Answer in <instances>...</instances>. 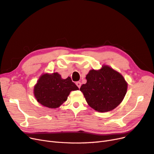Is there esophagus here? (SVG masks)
<instances>
[{"instance_id":"obj_1","label":"esophagus","mask_w":154,"mask_h":154,"mask_svg":"<svg viewBox=\"0 0 154 154\" xmlns=\"http://www.w3.org/2000/svg\"><path fill=\"white\" fill-rule=\"evenodd\" d=\"M76 85L78 86V88H80V87H81V85H82V83H81V82H77L76 83Z\"/></svg>"}]
</instances>
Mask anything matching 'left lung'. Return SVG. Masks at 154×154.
Listing matches in <instances>:
<instances>
[{
  "label": "left lung",
  "instance_id": "left-lung-1",
  "mask_svg": "<svg viewBox=\"0 0 154 154\" xmlns=\"http://www.w3.org/2000/svg\"><path fill=\"white\" fill-rule=\"evenodd\" d=\"M87 83L80 90L91 107L101 112L118 106L127 91V83L123 76L109 66L100 70H91L86 76Z\"/></svg>",
  "mask_w": 154,
  "mask_h": 154
}]
</instances>
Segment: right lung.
Wrapping results in <instances>:
<instances>
[{
    "label": "right lung",
    "instance_id": "obj_1",
    "mask_svg": "<svg viewBox=\"0 0 154 154\" xmlns=\"http://www.w3.org/2000/svg\"><path fill=\"white\" fill-rule=\"evenodd\" d=\"M78 87L68 77L62 79L57 72L42 76L34 88V94L38 102L50 109L60 106L67 99L72 91Z\"/></svg>",
    "mask_w": 154,
    "mask_h": 154
}]
</instances>
